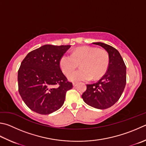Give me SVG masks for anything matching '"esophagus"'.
<instances>
[{
    "label": "esophagus",
    "mask_w": 146,
    "mask_h": 146,
    "mask_svg": "<svg viewBox=\"0 0 146 146\" xmlns=\"http://www.w3.org/2000/svg\"><path fill=\"white\" fill-rule=\"evenodd\" d=\"M77 85H78V84H77V83H73V87H76V86H77Z\"/></svg>",
    "instance_id": "obj_1"
}]
</instances>
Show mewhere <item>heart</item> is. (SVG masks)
<instances>
[{
	"label": "heart",
	"instance_id": "b5f03b06",
	"mask_svg": "<svg viewBox=\"0 0 146 146\" xmlns=\"http://www.w3.org/2000/svg\"><path fill=\"white\" fill-rule=\"evenodd\" d=\"M78 64L81 68L72 72ZM108 64L109 56L105 50L89 46L76 48L71 55H63L59 61L63 73L68 75L72 72L68 78L75 82L100 78L107 71Z\"/></svg>",
	"mask_w": 146,
	"mask_h": 146
}]
</instances>
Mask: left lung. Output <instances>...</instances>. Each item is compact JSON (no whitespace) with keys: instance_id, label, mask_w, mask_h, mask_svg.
Segmentation results:
<instances>
[{"instance_id":"8db88e82","label":"left lung","mask_w":146,"mask_h":146,"mask_svg":"<svg viewBox=\"0 0 146 146\" xmlns=\"http://www.w3.org/2000/svg\"><path fill=\"white\" fill-rule=\"evenodd\" d=\"M92 43L102 46L107 52L109 64L107 72L98 82L87 84V89L82 98L92 107L106 109L114 105L123 94L126 82V67L115 48L101 42Z\"/></svg>"}]
</instances>
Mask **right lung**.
<instances>
[{"label": "right lung", "instance_id": "1", "mask_svg": "<svg viewBox=\"0 0 146 146\" xmlns=\"http://www.w3.org/2000/svg\"><path fill=\"white\" fill-rule=\"evenodd\" d=\"M70 47L45 44L29 52L21 63L18 91L34 112L49 114L64 104L66 92L73 86L62 73L59 61Z\"/></svg>", "mask_w": 146, "mask_h": 146}]
</instances>
